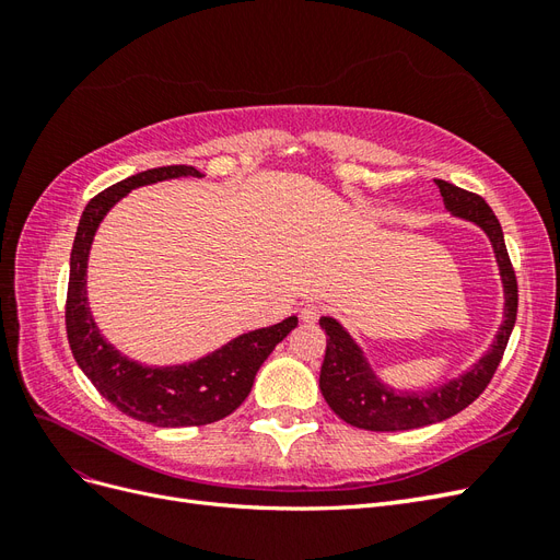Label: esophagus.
<instances>
[{
	"mask_svg": "<svg viewBox=\"0 0 560 560\" xmlns=\"http://www.w3.org/2000/svg\"><path fill=\"white\" fill-rule=\"evenodd\" d=\"M319 313H322V308L317 306V303H306V306L301 308V319L303 322H317Z\"/></svg>",
	"mask_w": 560,
	"mask_h": 560,
	"instance_id": "34e87169",
	"label": "esophagus"
}]
</instances>
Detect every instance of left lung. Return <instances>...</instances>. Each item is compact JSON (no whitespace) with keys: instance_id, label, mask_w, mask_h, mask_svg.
<instances>
[{"instance_id":"8db88e82","label":"left lung","mask_w":560,"mask_h":560,"mask_svg":"<svg viewBox=\"0 0 560 560\" xmlns=\"http://www.w3.org/2000/svg\"><path fill=\"white\" fill-rule=\"evenodd\" d=\"M436 186L444 196L446 208L455 217H463L467 222L481 226L490 243H493L504 287V322L490 350L463 376L436 389H425V393H395L393 387L376 378L350 334L334 317H322L319 327L327 334V350L319 369V389L331 406V411L352 428L371 432H399L425 428L460 413L493 378L506 341L512 336L518 308V284L495 212L488 208V202L481 196L465 191L460 186L444 179H436Z\"/></svg>"}]
</instances>
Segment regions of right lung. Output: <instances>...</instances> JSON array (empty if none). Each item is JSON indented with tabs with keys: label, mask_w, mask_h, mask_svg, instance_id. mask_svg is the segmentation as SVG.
Here are the masks:
<instances>
[{
	"label": "right lung",
	"mask_w": 560,
	"mask_h": 560,
	"mask_svg": "<svg viewBox=\"0 0 560 560\" xmlns=\"http://www.w3.org/2000/svg\"><path fill=\"white\" fill-rule=\"evenodd\" d=\"M175 177H202L191 165H165L116 182L100 191L81 214L70 257L65 325L67 341L83 374L118 411L156 428L210 425L233 413L249 395L254 376L299 319L292 315L273 327L233 338L231 343L191 364L142 366L118 352L97 331L86 296V268L93 235L105 214L126 194L144 184Z\"/></svg>",
	"instance_id": "1"
}]
</instances>
